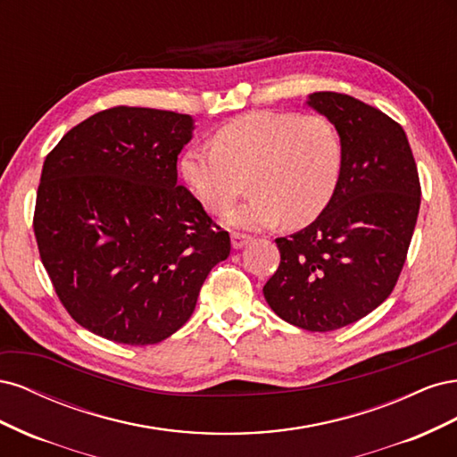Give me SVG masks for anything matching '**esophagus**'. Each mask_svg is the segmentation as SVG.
<instances>
[{
    "instance_id": "esophagus-1",
    "label": "esophagus",
    "mask_w": 457,
    "mask_h": 457,
    "mask_svg": "<svg viewBox=\"0 0 457 457\" xmlns=\"http://www.w3.org/2000/svg\"><path fill=\"white\" fill-rule=\"evenodd\" d=\"M250 240H252L250 234H244V232H232V234H230L232 247H237V250H240V247L245 245Z\"/></svg>"
}]
</instances>
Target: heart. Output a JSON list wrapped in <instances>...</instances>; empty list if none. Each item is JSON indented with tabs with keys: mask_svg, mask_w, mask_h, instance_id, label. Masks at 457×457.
<instances>
[{
	"mask_svg": "<svg viewBox=\"0 0 457 457\" xmlns=\"http://www.w3.org/2000/svg\"><path fill=\"white\" fill-rule=\"evenodd\" d=\"M343 170V143L320 114L255 112L230 118L213 131L212 146H188L181 175L213 215L225 213L247 185L253 195L228 213V225L299 228L324 213Z\"/></svg>",
	"mask_w": 457,
	"mask_h": 457,
	"instance_id": "heart-1",
	"label": "heart"
}]
</instances>
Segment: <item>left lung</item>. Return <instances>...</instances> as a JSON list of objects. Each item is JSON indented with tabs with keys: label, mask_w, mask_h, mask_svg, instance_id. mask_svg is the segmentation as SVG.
<instances>
[{
	"label": "left lung",
	"mask_w": 457,
	"mask_h": 457,
	"mask_svg": "<svg viewBox=\"0 0 457 457\" xmlns=\"http://www.w3.org/2000/svg\"><path fill=\"white\" fill-rule=\"evenodd\" d=\"M309 104L339 131L341 179L314 223L276 238L280 265L262 294L282 320L331 331L391 295L416 228L421 185L398 121L336 91L312 93Z\"/></svg>",
	"instance_id": "8db88e82"
}]
</instances>
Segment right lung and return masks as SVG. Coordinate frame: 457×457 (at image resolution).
<instances>
[{
    "instance_id": "add662e5",
    "label": "right lung",
    "mask_w": 457,
    "mask_h": 457,
    "mask_svg": "<svg viewBox=\"0 0 457 457\" xmlns=\"http://www.w3.org/2000/svg\"><path fill=\"white\" fill-rule=\"evenodd\" d=\"M192 118L114 106L78 123L41 170L34 234L62 307L104 339L152 345L195 311L230 237L177 185Z\"/></svg>"
}]
</instances>
